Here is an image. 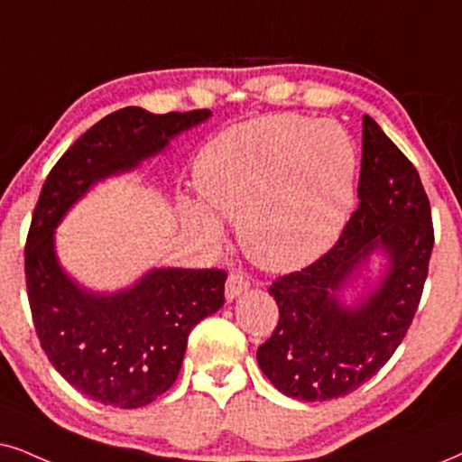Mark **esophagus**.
Listing matches in <instances>:
<instances>
[{
	"label": "esophagus",
	"instance_id": "esophagus-1",
	"mask_svg": "<svg viewBox=\"0 0 462 462\" xmlns=\"http://www.w3.org/2000/svg\"><path fill=\"white\" fill-rule=\"evenodd\" d=\"M247 288H249V282L243 277L241 273H230L227 274V282H226V299L235 300L236 296H241Z\"/></svg>",
	"mask_w": 462,
	"mask_h": 462
}]
</instances>
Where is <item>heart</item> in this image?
I'll return each mask as SVG.
<instances>
[{"label": "heart", "instance_id": "b5f03b06", "mask_svg": "<svg viewBox=\"0 0 462 462\" xmlns=\"http://www.w3.org/2000/svg\"><path fill=\"white\" fill-rule=\"evenodd\" d=\"M196 180L208 208L236 221L255 264L294 271L341 235L354 204L356 153L330 121L262 116L213 138L198 155ZM189 211L217 236L211 215L200 207Z\"/></svg>", "mask_w": 462, "mask_h": 462}]
</instances>
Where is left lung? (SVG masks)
Returning a JSON list of instances; mask_svg holds the SVG:
<instances>
[{"mask_svg": "<svg viewBox=\"0 0 462 462\" xmlns=\"http://www.w3.org/2000/svg\"><path fill=\"white\" fill-rule=\"evenodd\" d=\"M358 198L322 258L268 288L279 322L258 347V365L291 399H338L369 382L401 346L422 299L435 243L429 196L416 166L369 115L362 116ZM377 246L391 258L387 279L358 308H343L342 283Z\"/></svg>", "mask_w": 462, "mask_h": 462, "instance_id": "8db88e82", "label": "left lung"}]
</instances>
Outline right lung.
<instances>
[{
	"label": "right lung",
	"instance_id": "right-lung-1",
	"mask_svg": "<svg viewBox=\"0 0 462 462\" xmlns=\"http://www.w3.org/2000/svg\"><path fill=\"white\" fill-rule=\"evenodd\" d=\"M211 110L153 115L115 110L87 130L46 177L25 243V283L46 358L68 383L104 405L136 410L172 386L188 337L224 305L221 268H155L132 290L96 296L57 264L52 230L72 204L108 174L130 171Z\"/></svg>",
	"mask_w": 462,
	"mask_h": 462
}]
</instances>
